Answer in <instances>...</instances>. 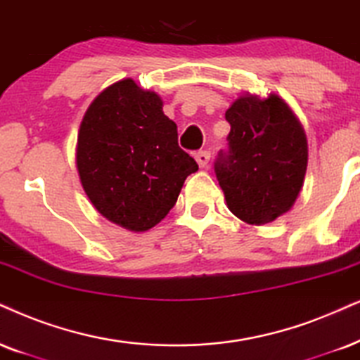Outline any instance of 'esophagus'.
<instances>
[{
    "label": "esophagus",
    "instance_id": "esophagus-1",
    "mask_svg": "<svg viewBox=\"0 0 360 360\" xmlns=\"http://www.w3.org/2000/svg\"><path fill=\"white\" fill-rule=\"evenodd\" d=\"M209 159H211V153L206 151V149H204V151L195 153V161H198L199 167H206L207 162H209Z\"/></svg>",
    "mask_w": 360,
    "mask_h": 360
}]
</instances>
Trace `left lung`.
Wrapping results in <instances>:
<instances>
[{
    "label": "left lung",
    "instance_id": "8db88e82",
    "mask_svg": "<svg viewBox=\"0 0 360 360\" xmlns=\"http://www.w3.org/2000/svg\"><path fill=\"white\" fill-rule=\"evenodd\" d=\"M229 149L214 171L229 211L248 224H267L288 212L307 169V139L301 122L277 94H245L226 111Z\"/></svg>",
    "mask_w": 360,
    "mask_h": 360
}]
</instances>
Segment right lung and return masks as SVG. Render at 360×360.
<instances>
[{
    "label": "right lung",
    "mask_w": 360,
    "mask_h": 360,
    "mask_svg": "<svg viewBox=\"0 0 360 360\" xmlns=\"http://www.w3.org/2000/svg\"><path fill=\"white\" fill-rule=\"evenodd\" d=\"M76 166L83 189L106 219L143 233L167 216L198 162L177 144L162 101L133 79L108 86L81 121Z\"/></svg>",
    "instance_id": "right-lung-1"
}]
</instances>
